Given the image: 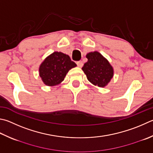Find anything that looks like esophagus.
<instances>
[{"label":"esophagus","instance_id":"esophagus-1","mask_svg":"<svg viewBox=\"0 0 153 153\" xmlns=\"http://www.w3.org/2000/svg\"><path fill=\"white\" fill-rule=\"evenodd\" d=\"M76 63H77V65L78 66V67H79V68H82V66H83V65H84V63H83V62H82V61H78V62H76Z\"/></svg>","mask_w":153,"mask_h":153}]
</instances>
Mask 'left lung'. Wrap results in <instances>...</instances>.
Instances as JSON below:
<instances>
[{"instance_id":"1","label":"left lung","mask_w":153,"mask_h":153,"mask_svg":"<svg viewBox=\"0 0 153 153\" xmlns=\"http://www.w3.org/2000/svg\"><path fill=\"white\" fill-rule=\"evenodd\" d=\"M88 62L82 70L91 84L99 87H104L113 77V68L106 59L97 51L86 55Z\"/></svg>"}]
</instances>
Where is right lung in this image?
Returning <instances> with one entry per match:
<instances>
[{"label":"right lung","mask_w":153,"mask_h":153,"mask_svg":"<svg viewBox=\"0 0 153 153\" xmlns=\"http://www.w3.org/2000/svg\"><path fill=\"white\" fill-rule=\"evenodd\" d=\"M76 66L68 55L54 52L41 63L39 76L45 85H55L63 81L69 69Z\"/></svg>","instance_id":"add662e5"}]
</instances>
